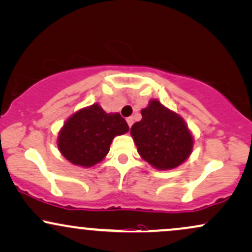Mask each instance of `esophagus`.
Segmentation results:
<instances>
[{
    "mask_svg": "<svg viewBox=\"0 0 252 252\" xmlns=\"http://www.w3.org/2000/svg\"><path fill=\"white\" fill-rule=\"evenodd\" d=\"M126 122H128V126H131L132 123H134V118H132V117H128V118H126Z\"/></svg>",
    "mask_w": 252,
    "mask_h": 252,
    "instance_id": "esophagus-1",
    "label": "esophagus"
}]
</instances>
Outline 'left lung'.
I'll use <instances>...</instances> for the list:
<instances>
[{
	"label": "left lung",
	"mask_w": 252,
	"mask_h": 252,
	"mask_svg": "<svg viewBox=\"0 0 252 252\" xmlns=\"http://www.w3.org/2000/svg\"><path fill=\"white\" fill-rule=\"evenodd\" d=\"M142 120L130 129L139 156L158 170H170L191 155L193 136L186 121L158 99L142 109Z\"/></svg>",
	"instance_id": "8db88e82"
}]
</instances>
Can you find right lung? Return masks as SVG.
Segmentation results:
<instances>
[{
	"label": "right lung",
	"mask_w": 252,
	"mask_h": 252,
	"mask_svg": "<svg viewBox=\"0 0 252 252\" xmlns=\"http://www.w3.org/2000/svg\"><path fill=\"white\" fill-rule=\"evenodd\" d=\"M128 131V123L120 114H107L98 103H94L65 121L59 132L57 147L72 164L90 168L107 156L116 136Z\"/></svg>",
	"instance_id": "1"
}]
</instances>
